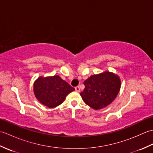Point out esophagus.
Masks as SVG:
<instances>
[{
	"instance_id": "34e87169",
	"label": "esophagus",
	"mask_w": 153,
	"mask_h": 153,
	"mask_svg": "<svg viewBox=\"0 0 153 153\" xmlns=\"http://www.w3.org/2000/svg\"><path fill=\"white\" fill-rule=\"evenodd\" d=\"M75 89H76V91H77V92L80 91V88H79V86H76V87H75Z\"/></svg>"
}]
</instances>
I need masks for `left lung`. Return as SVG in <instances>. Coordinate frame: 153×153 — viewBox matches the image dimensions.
I'll return each mask as SVG.
<instances>
[{"instance_id":"8db88e82","label":"left lung","mask_w":153,"mask_h":153,"mask_svg":"<svg viewBox=\"0 0 153 153\" xmlns=\"http://www.w3.org/2000/svg\"><path fill=\"white\" fill-rule=\"evenodd\" d=\"M83 101L95 110L105 108L115 99L121 86L119 77L109 71L93 75L83 82Z\"/></svg>"}]
</instances>
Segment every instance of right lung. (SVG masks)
I'll return each instance as SVG.
<instances>
[{"label":"right lung","mask_w":153,"mask_h":153,"mask_svg":"<svg viewBox=\"0 0 153 153\" xmlns=\"http://www.w3.org/2000/svg\"><path fill=\"white\" fill-rule=\"evenodd\" d=\"M34 93L37 100L48 108H54L64 102L75 89L58 76L39 77L34 83Z\"/></svg>","instance_id":"1"}]
</instances>
